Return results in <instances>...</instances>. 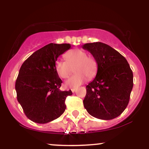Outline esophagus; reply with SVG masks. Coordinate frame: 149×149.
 <instances>
[{
  "instance_id": "obj_1",
  "label": "esophagus",
  "mask_w": 149,
  "mask_h": 149,
  "mask_svg": "<svg viewBox=\"0 0 149 149\" xmlns=\"http://www.w3.org/2000/svg\"><path fill=\"white\" fill-rule=\"evenodd\" d=\"M76 90V88H72L71 89V91H72V92H74Z\"/></svg>"
}]
</instances>
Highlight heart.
<instances>
[{
	"label": "heart",
	"instance_id": "1",
	"mask_svg": "<svg viewBox=\"0 0 149 149\" xmlns=\"http://www.w3.org/2000/svg\"><path fill=\"white\" fill-rule=\"evenodd\" d=\"M87 52L81 49H73L64 54L66 61L59 59L55 63V70L61 78H67L73 69L76 74L65 82V87L76 88L84 83L88 78L96 76L98 70V62L95 57L87 56Z\"/></svg>",
	"mask_w": 149,
	"mask_h": 149
}]
</instances>
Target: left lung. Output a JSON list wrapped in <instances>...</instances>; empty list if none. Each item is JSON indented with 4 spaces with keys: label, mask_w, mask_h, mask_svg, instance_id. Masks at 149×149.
Segmentation results:
<instances>
[{
    "label": "left lung",
    "mask_w": 149,
    "mask_h": 149,
    "mask_svg": "<svg viewBox=\"0 0 149 149\" xmlns=\"http://www.w3.org/2000/svg\"><path fill=\"white\" fill-rule=\"evenodd\" d=\"M98 62L96 77L86 86L83 105L93 117L111 120L124 111L133 88V73L126 59L101 42L83 45Z\"/></svg>",
    "instance_id": "1"
}]
</instances>
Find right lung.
<instances>
[{"label": "right lung", "instance_id": "add662e5", "mask_svg": "<svg viewBox=\"0 0 149 149\" xmlns=\"http://www.w3.org/2000/svg\"><path fill=\"white\" fill-rule=\"evenodd\" d=\"M71 48L67 43H49L36 51L22 65L15 83L17 98L29 119L45 124L59 118L72 92L61 91L55 70L57 58Z\"/></svg>", "mask_w": 149, "mask_h": 149}]
</instances>
